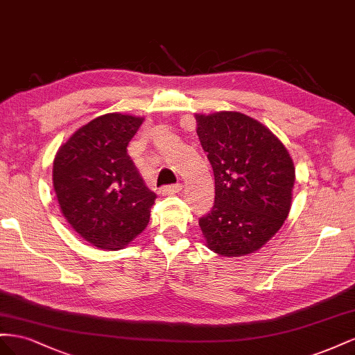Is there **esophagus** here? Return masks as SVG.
<instances>
[{
    "instance_id": "esophagus-1",
    "label": "esophagus",
    "mask_w": 355,
    "mask_h": 355,
    "mask_svg": "<svg viewBox=\"0 0 355 355\" xmlns=\"http://www.w3.org/2000/svg\"><path fill=\"white\" fill-rule=\"evenodd\" d=\"M181 189H183V186H181V184L166 186V187L162 189V195H165V196H168V195H175V193H180Z\"/></svg>"
}]
</instances>
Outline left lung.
<instances>
[{
    "label": "left lung",
    "instance_id": "obj_1",
    "mask_svg": "<svg viewBox=\"0 0 355 355\" xmlns=\"http://www.w3.org/2000/svg\"><path fill=\"white\" fill-rule=\"evenodd\" d=\"M195 119L216 180L214 207L199 218L207 247L225 257L256 252L288 217L293 159L277 135L247 114L218 111Z\"/></svg>",
    "mask_w": 355,
    "mask_h": 355
}]
</instances>
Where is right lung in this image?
Instances as JSON below:
<instances>
[{
  "mask_svg": "<svg viewBox=\"0 0 355 355\" xmlns=\"http://www.w3.org/2000/svg\"><path fill=\"white\" fill-rule=\"evenodd\" d=\"M144 117L108 113L77 129L53 160V187L69 226L99 250L125 248L150 221L148 190L128 144Z\"/></svg>",
  "mask_w": 355,
  "mask_h": 355,
  "instance_id": "right-lung-1",
  "label": "right lung"
}]
</instances>
